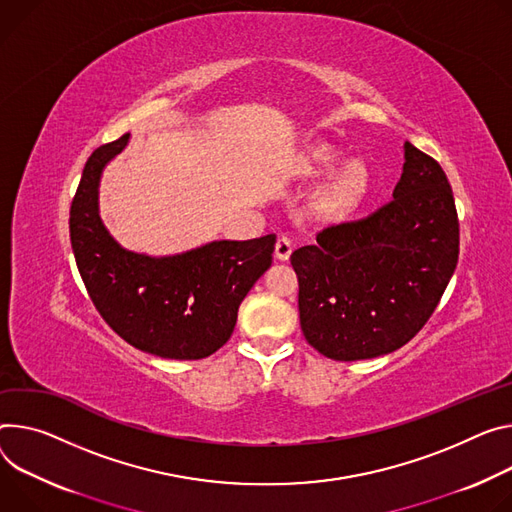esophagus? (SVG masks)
<instances>
[{
  "label": "esophagus",
  "instance_id": "obj_1",
  "mask_svg": "<svg viewBox=\"0 0 512 512\" xmlns=\"http://www.w3.org/2000/svg\"><path fill=\"white\" fill-rule=\"evenodd\" d=\"M292 249H294V243L290 237H280L275 243V257L280 261H288L290 255H292Z\"/></svg>",
  "mask_w": 512,
  "mask_h": 512
}]
</instances>
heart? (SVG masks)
Instances as JSON below:
<instances>
[{
  "label": "heart",
  "instance_id": "obj_1",
  "mask_svg": "<svg viewBox=\"0 0 512 512\" xmlns=\"http://www.w3.org/2000/svg\"><path fill=\"white\" fill-rule=\"evenodd\" d=\"M339 157L331 147H318L310 155L312 173H329L337 167ZM369 188V173L363 163H349L318 198L320 212L329 216H345L353 212L365 198Z\"/></svg>",
  "mask_w": 512,
  "mask_h": 512
}]
</instances>
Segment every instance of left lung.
Here are the masks:
<instances>
[{
	"label": "left lung",
	"mask_w": 512,
	"mask_h": 512,
	"mask_svg": "<svg viewBox=\"0 0 512 512\" xmlns=\"http://www.w3.org/2000/svg\"><path fill=\"white\" fill-rule=\"evenodd\" d=\"M392 196L292 253L300 327L324 357L357 361L400 349L425 327L455 271L459 220L441 165L404 143Z\"/></svg>",
	"instance_id": "8db88e82"
}]
</instances>
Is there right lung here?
<instances>
[{
    "label": "right lung",
    "mask_w": 512,
    "mask_h": 512,
    "mask_svg": "<svg viewBox=\"0 0 512 512\" xmlns=\"http://www.w3.org/2000/svg\"><path fill=\"white\" fill-rule=\"evenodd\" d=\"M128 138L102 145L83 167L69 218L77 269L91 302L126 343L165 359H204L235 331L241 302L271 265L275 235L212 241L167 257L120 247L100 218L98 188Z\"/></svg>",
    "instance_id": "1"
}]
</instances>
